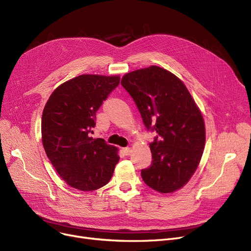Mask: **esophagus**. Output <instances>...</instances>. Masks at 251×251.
<instances>
[{"label": "esophagus", "mask_w": 251, "mask_h": 251, "mask_svg": "<svg viewBox=\"0 0 251 251\" xmlns=\"http://www.w3.org/2000/svg\"><path fill=\"white\" fill-rule=\"evenodd\" d=\"M122 152L125 155H129L131 153V149L130 148H124V149H122Z\"/></svg>", "instance_id": "esophagus-1"}]
</instances>
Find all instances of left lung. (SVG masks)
<instances>
[{"label":"left lung","mask_w":251,"mask_h":251,"mask_svg":"<svg viewBox=\"0 0 251 251\" xmlns=\"http://www.w3.org/2000/svg\"><path fill=\"white\" fill-rule=\"evenodd\" d=\"M148 130L157 135L150 143L151 165L141 170L144 183L170 193L183 187L199 166L205 143L202 115L188 89L173 73L157 66L122 77Z\"/></svg>","instance_id":"obj_1"}]
</instances>
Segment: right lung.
Returning a JSON list of instances; mask_svg holds the SVG:
<instances>
[{
	"label": "right lung",
	"instance_id": "obj_1",
	"mask_svg": "<svg viewBox=\"0 0 251 251\" xmlns=\"http://www.w3.org/2000/svg\"><path fill=\"white\" fill-rule=\"evenodd\" d=\"M119 83V76L79 75L57 87L45 105L44 149L60 177L75 189L104 186L119 162L117 148L91 137L97 111Z\"/></svg>",
	"mask_w": 251,
	"mask_h": 251
}]
</instances>
